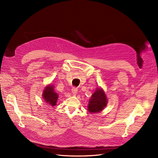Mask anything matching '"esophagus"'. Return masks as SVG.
Returning <instances> with one entry per match:
<instances>
[{"mask_svg": "<svg viewBox=\"0 0 158 158\" xmlns=\"http://www.w3.org/2000/svg\"><path fill=\"white\" fill-rule=\"evenodd\" d=\"M77 91H78V89L76 87H73L72 89V92L73 95H76L77 93Z\"/></svg>", "mask_w": 158, "mask_h": 158, "instance_id": "1", "label": "esophagus"}]
</instances>
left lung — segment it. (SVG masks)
I'll return each mask as SVG.
<instances>
[{"instance_id": "left-lung-1", "label": "left lung", "mask_w": 158, "mask_h": 158, "mask_svg": "<svg viewBox=\"0 0 158 158\" xmlns=\"http://www.w3.org/2000/svg\"><path fill=\"white\" fill-rule=\"evenodd\" d=\"M107 104V98L104 90L97 88L89 101L88 110L90 113H98L102 111Z\"/></svg>"}]
</instances>
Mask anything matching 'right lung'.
Returning a JSON list of instances; mask_svg holds the SVG:
<instances>
[{"label": "right lung", "instance_id": "right-lung-1", "mask_svg": "<svg viewBox=\"0 0 158 158\" xmlns=\"http://www.w3.org/2000/svg\"><path fill=\"white\" fill-rule=\"evenodd\" d=\"M42 96L45 101L50 106H54L56 105L58 95L54 91L52 85H48L45 87Z\"/></svg>", "mask_w": 158, "mask_h": 158}]
</instances>
